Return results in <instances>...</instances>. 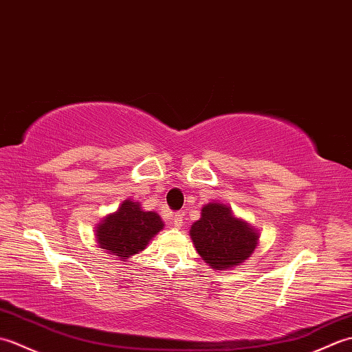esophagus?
Instances as JSON below:
<instances>
[{
  "label": "esophagus",
  "mask_w": 352,
  "mask_h": 352,
  "mask_svg": "<svg viewBox=\"0 0 352 352\" xmlns=\"http://www.w3.org/2000/svg\"><path fill=\"white\" fill-rule=\"evenodd\" d=\"M172 223H174L177 228H180L183 226V213H175L172 216Z\"/></svg>",
  "instance_id": "esophagus-1"
}]
</instances>
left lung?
I'll return each instance as SVG.
<instances>
[{
    "mask_svg": "<svg viewBox=\"0 0 352 352\" xmlns=\"http://www.w3.org/2000/svg\"><path fill=\"white\" fill-rule=\"evenodd\" d=\"M198 254L216 271L241 265L257 246L258 234L248 223L234 218L228 207L210 203L190 228Z\"/></svg>",
    "mask_w": 352,
    "mask_h": 352,
    "instance_id": "obj_1",
    "label": "left lung"
}]
</instances>
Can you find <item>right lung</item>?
<instances>
[{"label": "right lung", "instance_id": "add662e5", "mask_svg": "<svg viewBox=\"0 0 352 352\" xmlns=\"http://www.w3.org/2000/svg\"><path fill=\"white\" fill-rule=\"evenodd\" d=\"M163 228L160 216L144 212L138 203L126 199L119 210L107 216L96 230L100 248L107 250L116 258H130L145 250L154 234Z\"/></svg>", "mask_w": 352, "mask_h": 352}]
</instances>
